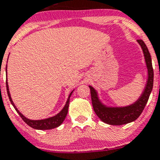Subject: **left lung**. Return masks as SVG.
<instances>
[{
	"mask_svg": "<svg viewBox=\"0 0 160 160\" xmlns=\"http://www.w3.org/2000/svg\"><path fill=\"white\" fill-rule=\"evenodd\" d=\"M138 43L141 47L145 58L146 65H147V84L142 93L134 103L127 106L123 107H109L104 105L100 101L97 92L92 86H88L91 92V98L92 107L96 114L103 122L113 126H121L134 122L138 118L142 112L143 111L147 101L149 99L150 94L152 91L154 81V72L152 68V62L150 52L147 49V46L142 39L137 40Z\"/></svg>",
	"mask_w": 160,
	"mask_h": 160,
	"instance_id": "obj_1",
	"label": "left lung"
}]
</instances>
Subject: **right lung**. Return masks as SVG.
<instances>
[{
  "label": "right lung",
  "mask_w": 160,
  "mask_h": 160,
  "mask_svg": "<svg viewBox=\"0 0 160 160\" xmlns=\"http://www.w3.org/2000/svg\"><path fill=\"white\" fill-rule=\"evenodd\" d=\"M6 75H7V65H6ZM6 89H7V93L9 96V101H10L11 104L13 105V106L14 107V109H16V111L18 112L20 117L22 118V120L26 122V124L30 126L32 128L35 129V130H51V129L56 128L58 126H60L63 122L64 121L65 118H66L67 114H68V106H69V101H70V97L72 95V93L73 92V91L69 94L68 98V101H67L66 104H65L64 107L63 108V109L59 112V113H57L56 115L53 117H51V118H48L46 119H42V120H30V119L27 118L24 115L22 114V113H20V111L17 109V107L15 106L14 103H13V100L11 98L10 93H9V85H8V82L6 80Z\"/></svg>",
  "instance_id": "1"
}]
</instances>
